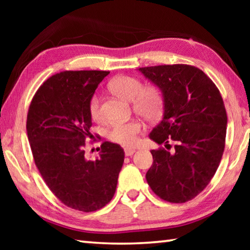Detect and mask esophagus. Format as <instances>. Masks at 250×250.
Segmentation results:
<instances>
[{
	"label": "esophagus",
	"instance_id": "34e87169",
	"mask_svg": "<svg viewBox=\"0 0 250 250\" xmlns=\"http://www.w3.org/2000/svg\"><path fill=\"white\" fill-rule=\"evenodd\" d=\"M134 152H135V150H134V149H130V147H128V149H125V156L133 155Z\"/></svg>",
	"mask_w": 250,
	"mask_h": 250
}]
</instances>
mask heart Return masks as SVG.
I'll return each mask as SVG.
<instances>
[{"mask_svg":"<svg viewBox=\"0 0 250 250\" xmlns=\"http://www.w3.org/2000/svg\"><path fill=\"white\" fill-rule=\"evenodd\" d=\"M110 89L117 96L128 101H133V109L147 120H156L162 115L164 107V95L158 84H147L143 87L142 82L132 76H119L109 83ZM91 119L96 122L104 120L100 97L95 94L88 104ZM145 130V125L139 119L126 122H117L108 132L110 141L125 146H132L138 137Z\"/></svg>","mask_w":250,"mask_h":250,"instance_id":"b5f03b06","label":"heart"}]
</instances>
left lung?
Instances as JSON below:
<instances>
[{
  "mask_svg": "<svg viewBox=\"0 0 250 250\" xmlns=\"http://www.w3.org/2000/svg\"><path fill=\"white\" fill-rule=\"evenodd\" d=\"M139 70L164 95L163 119L149 137L167 149L151 151L153 164L146 172L147 184L163 201H191L213 179L225 149L227 115L221 92L195 66L160 65Z\"/></svg>",
  "mask_w": 250,
  "mask_h": 250,
  "instance_id": "8db88e82",
  "label": "left lung"
}]
</instances>
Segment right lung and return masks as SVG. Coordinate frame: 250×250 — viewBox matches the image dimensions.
Instances as JSON below:
<instances>
[{
  "instance_id": "1",
  "label": "right lung",
  "mask_w": 250,
  "mask_h": 250,
  "mask_svg": "<svg viewBox=\"0 0 250 250\" xmlns=\"http://www.w3.org/2000/svg\"><path fill=\"white\" fill-rule=\"evenodd\" d=\"M109 71L66 70L49 77L29 104L26 130L34 162L46 185L76 210L103 208L115 195L125 151L104 141L99 158L87 160L91 139L89 100Z\"/></svg>"
}]
</instances>
